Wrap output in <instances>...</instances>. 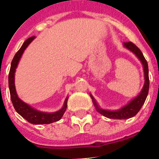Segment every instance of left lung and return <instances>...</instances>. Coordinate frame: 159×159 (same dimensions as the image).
<instances>
[{"instance_id":"obj_1","label":"left lung","mask_w":159,"mask_h":159,"mask_svg":"<svg viewBox=\"0 0 159 159\" xmlns=\"http://www.w3.org/2000/svg\"><path fill=\"white\" fill-rule=\"evenodd\" d=\"M124 47L128 49L130 51L134 53L137 57L141 61V64L143 65L144 73V84L143 86V89L141 92H140L138 96L135 97L134 98L129 102L126 106H123L121 109H117V110H108V109H103L98 106V103L95 101L94 97L92 96V94H90V96L92 98V102L95 106L96 110L99 112L100 114L103 115L104 116L107 117L109 119H114V120H125V119L131 118L134 116L137 113L140 111L142 106L145 102L146 98L148 96L149 90V77H148V66L147 61L144 58V55L141 53L140 49L137 47L136 45L131 42L124 43Z\"/></svg>"}]
</instances>
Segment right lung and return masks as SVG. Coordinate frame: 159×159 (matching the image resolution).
<instances>
[{"label":"right lung","instance_id":"add662e5","mask_svg":"<svg viewBox=\"0 0 159 159\" xmlns=\"http://www.w3.org/2000/svg\"><path fill=\"white\" fill-rule=\"evenodd\" d=\"M34 39H35V36H32L27 39L25 41L21 48L19 49V50L15 53V57H14L13 60L11 61L10 71H9L8 75V85L9 90H10L11 99L12 104H13L14 108L16 110V112L19 115H21L23 118L25 119L28 122L31 123L32 124H49L61 120V117L63 116L64 113L65 112L66 109H67L68 97L66 98L64 106H63V107L60 110L54 112H45L34 109L32 106L28 105L27 103L24 102L22 100L18 98V95H17L16 89H15V70H16L17 66H18V62H19L20 59H21L25 50L27 48L28 46L32 43V41Z\"/></svg>","mask_w":159,"mask_h":159}]
</instances>
